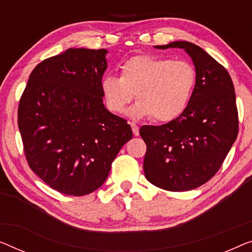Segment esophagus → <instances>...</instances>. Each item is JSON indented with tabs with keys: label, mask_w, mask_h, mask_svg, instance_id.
I'll return each instance as SVG.
<instances>
[{
	"label": "esophagus",
	"mask_w": 252,
	"mask_h": 252,
	"mask_svg": "<svg viewBox=\"0 0 252 252\" xmlns=\"http://www.w3.org/2000/svg\"><path fill=\"white\" fill-rule=\"evenodd\" d=\"M130 125H131V127H132V132L134 136H139V126L133 122H131Z\"/></svg>",
	"instance_id": "1"
}]
</instances>
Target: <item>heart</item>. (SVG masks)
Returning a JSON list of instances; mask_svg holds the SVG:
<instances>
[{
    "label": "heart",
    "mask_w": 252,
    "mask_h": 252,
    "mask_svg": "<svg viewBox=\"0 0 252 252\" xmlns=\"http://www.w3.org/2000/svg\"><path fill=\"white\" fill-rule=\"evenodd\" d=\"M196 86V70L187 61L156 55H137L123 62L120 77L105 74L100 92L106 107L113 113H122L126 105L131 118L152 116L157 122L174 121L185 113Z\"/></svg>",
    "instance_id": "obj_1"
}]
</instances>
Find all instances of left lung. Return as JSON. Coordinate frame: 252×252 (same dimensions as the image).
<instances>
[{"label": "left lung", "mask_w": 252, "mask_h": 252, "mask_svg": "<svg viewBox=\"0 0 252 252\" xmlns=\"http://www.w3.org/2000/svg\"><path fill=\"white\" fill-rule=\"evenodd\" d=\"M155 48L185 50L196 70V86L181 116L140 127L147 145L145 176L160 189L189 191L216 174L238 137L234 86L225 67L197 45L178 40Z\"/></svg>", "instance_id": "8db88e82"}]
</instances>
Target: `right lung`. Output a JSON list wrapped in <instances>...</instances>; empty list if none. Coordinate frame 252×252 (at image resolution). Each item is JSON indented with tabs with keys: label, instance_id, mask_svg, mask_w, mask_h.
I'll list each match as a JSON object with an SVG mask.
<instances>
[{
	"label": "right lung",
	"instance_id": "1",
	"mask_svg": "<svg viewBox=\"0 0 252 252\" xmlns=\"http://www.w3.org/2000/svg\"><path fill=\"white\" fill-rule=\"evenodd\" d=\"M106 50L69 48L30 73L18 108L26 158L33 173L67 196L106 181L120 149L132 138L126 120L103 104Z\"/></svg>",
	"mask_w": 252,
	"mask_h": 252
}]
</instances>
